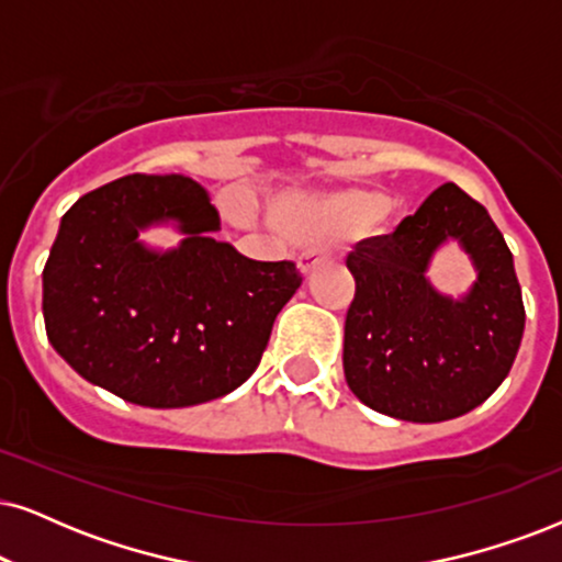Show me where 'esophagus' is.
I'll list each match as a JSON object with an SVG mask.
<instances>
[{"label": "esophagus", "mask_w": 562, "mask_h": 562, "mask_svg": "<svg viewBox=\"0 0 562 562\" xmlns=\"http://www.w3.org/2000/svg\"><path fill=\"white\" fill-rule=\"evenodd\" d=\"M322 261H324V251H316V248H311V251L301 254V259H297V269H301L303 277H311L316 272Z\"/></svg>", "instance_id": "34e87169"}]
</instances>
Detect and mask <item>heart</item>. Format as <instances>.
<instances>
[{
    "mask_svg": "<svg viewBox=\"0 0 562 562\" xmlns=\"http://www.w3.org/2000/svg\"><path fill=\"white\" fill-rule=\"evenodd\" d=\"M392 204L379 191L345 189L331 194H288L274 204L272 215L288 236L297 240H324L368 228L386 217Z\"/></svg>",
    "mask_w": 562,
    "mask_h": 562,
    "instance_id": "obj_1",
    "label": "heart"
}]
</instances>
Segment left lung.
Returning <instances> with one entry per match:
<instances>
[{
	"instance_id": "8db88e82",
	"label": "left lung",
	"mask_w": 562,
	"mask_h": 562,
	"mask_svg": "<svg viewBox=\"0 0 562 562\" xmlns=\"http://www.w3.org/2000/svg\"><path fill=\"white\" fill-rule=\"evenodd\" d=\"M457 243L475 282L449 296L427 277ZM355 301L345 322V379L366 407L407 423H443L480 407L506 379L524 337V301L506 238L480 202L443 183L392 236L347 257Z\"/></svg>"
}]
</instances>
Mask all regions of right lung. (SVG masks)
I'll use <instances>...</instances> for the list:
<instances>
[{
	"mask_svg": "<svg viewBox=\"0 0 562 562\" xmlns=\"http://www.w3.org/2000/svg\"><path fill=\"white\" fill-rule=\"evenodd\" d=\"M173 227L176 247L138 236ZM220 217L183 176H124L64 212L44 267L48 342L124 402L194 407L257 371L272 324L303 277L217 240Z\"/></svg>",
	"mask_w": 562,
	"mask_h": 562,
	"instance_id": "obj_1",
	"label": "right lung"
}]
</instances>
